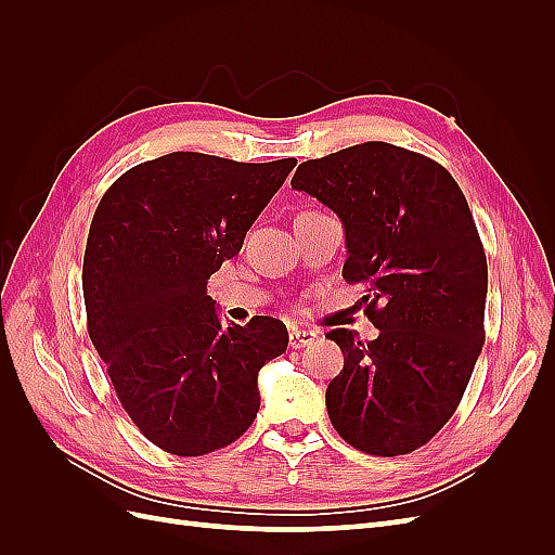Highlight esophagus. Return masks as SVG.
Returning <instances> with one entry per match:
<instances>
[{
  "instance_id": "obj_1",
  "label": "esophagus",
  "mask_w": 555,
  "mask_h": 555,
  "mask_svg": "<svg viewBox=\"0 0 555 555\" xmlns=\"http://www.w3.org/2000/svg\"><path fill=\"white\" fill-rule=\"evenodd\" d=\"M317 340V335L312 331H300V328H292L289 331V345L294 349H304L310 347Z\"/></svg>"
}]
</instances>
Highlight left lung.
I'll return each instance as SVG.
<instances>
[{
	"label": "left lung",
	"mask_w": 555,
	"mask_h": 555,
	"mask_svg": "<svg viewBox=\"0 0 555 555\" xmlns=\"http://www.w3.org/2000/svg\"><path fill=\"white\" fill-rule=\"evenodd\" d=\"M292 188L345 224L343 278L365 282L371 343L335 328L345 367L326 389L333 428L371 456H402L456 412L486 340L489 268L473 212L442 164L382 141L296 169Z\"/></svg>",
	"instance_id": "obj_1"
}]
</instances>
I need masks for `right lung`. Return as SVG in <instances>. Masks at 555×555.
<instances>
[{
	"label": "right lung",
	"instance_id": "1",
	"mask_svg": "<svg viewBox=\"0 0 555 555\" xmlns=\"http://www.w3.org/2000/svg\"><path fill=\"white\" fill-rule=\"evenodd\" d=\"M294 166L171 153L122 173L94 210L82 259L90 340L131 422L176 456L236 442L259 412V371L287 349L280 319L222 326L208 280Z\"/></svg>",
	"mask_w": 555,
	"mask_h": 555
}]
</instances>
